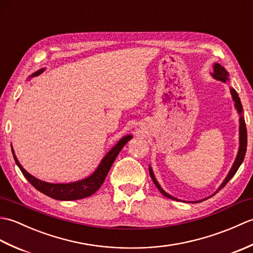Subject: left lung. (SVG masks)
Segmentation results:
<instances>
[{
    "label": "left lung",
    "instance_id": "obj_1",
    "mask_svg": "<svg viewBox=\"0 0 253 253\" xmlns=\"http://www.w3.org/2000/svg\"><path fill=\"white\" fill-rule=\"evenodd\" d=\"M212 76H213L214 78H215V79H217V80H221V82H223V83H226L227 80H228V73H227L226 71H225V68H224L222 65H219V64H217V63L215 64V65H214V73L212 74ZM230 92H232L233 100L235 101L236 109H237L238 113L241 115V116H240V127H239V130H240V131H239V135H240V137H239V138H240V139H239L240 146H239V151H238V154H237V158H236V161H235V163H234V165H233L232 169L229 170V173H228L227 177H226V178H225V180L223 181V184H222L221 186H219V188H218L216 192H218L219 190L222 189V188H224L225 186H226L227 182L233 178L234 175L236 174V171L238 170L239 166L241 165V163H243V161H244V159H245V155H246V151H247V127H246L245 118H244L243 114H241V112H243V105H241L240 99H239V96H238V93L236 92V90H235V89H230ZM149 171H150V176H151V178H152V180H153V182H154V185L157 186V188L161 191V193H162V195L165 196L166 198L173 199V200H177L176 198L169 196V193H166V192L162 189V188H161V186L159 185V182L157 181V179H155V177H154V175H153V171H152L151 168H149ZM216 192H215V193H216ZM215 193H214V195H215ZM214 195H213V196H214ZM209 198H210V197H209ZM204 200H207V199H204ZM200 202H201V201H200Z\"/></svg>",
    "mask_w": 253,
    "mask_h": 253
}]
</instances>
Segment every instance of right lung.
I'll return each instance as SVG.
<instances>
[{
    "mask_svg": "<svg viewBox=\"0 0 253 253\" xmlns=\"http://www.w3.org/2000/svg\"><path fill=\"white\" fill-rule=\"evenodd\" d=\"M42 72H43V69H40V71H38L37 73L32 75L31 77L38 76V75H40ZM131 138L132 136L130 135L122 138L121 140L117 142L116 146L105 155L103 160L101 161L98 169H95V171L92 175L83 180L71 182V184H50V182H45L36 178V177L30 175L28 171H27L23 166L20 165L17 158H16V155L14 154L13 149H12V152L14 155L15 162L18 165L21 173H23V175L26 177L27 180H28L37 190H39L40 192L44 193V195L49 196L53 199H56V200L71 201V200H78V199L87 198L91 195H93V193L99 189L101 185L103 184L105 177L107 173H109L111 166L113 162L115 161L118 153L121 152L123 147L125 146V144L129 141Z\"/></svg>",
    "mask_w": 253,
    "mask_h": 253,
    "instance_id": "add662e5",
    "label": "right lung"
}]
</instances>
